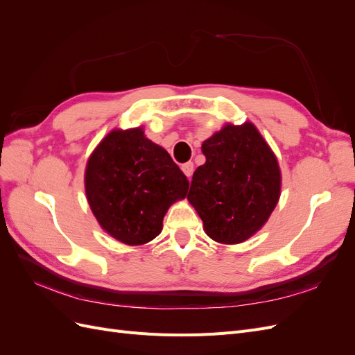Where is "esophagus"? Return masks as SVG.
<instances>
[{
  "mask_svg": "<svg viewBox=\"0 0 355 355\" xmlns=\"http://www.w3.org/2000/svg\"><path fill=\"white\" fill-rule=\"evenodd\" d=\"M182 170H184V173L188 179H191L192 173H194V164L191 163V161H188V163H185L184 166H182Z\"/></svg>",
  "mask_w": 355,
  "mask_h": 355,
  "instance_id": "1",
  "label": "esophagus"
}]
</instances>
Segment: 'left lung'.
Returning a JSON list of instances; mask_svg holds the SVG:
<instances>
[{
  "label": "left lung",
  "instance_id": "1",
  "mask_svg": "<svg viewBox=\"0 0 355 355\" xmlns=\"http://www.w3.org/2000/svg\"><path fill=\"white\" fill-rule=\"evenodd\" d=\"M206 163L192 176L188 201L209 237L220 244L249 240L270 219L282 194V170L256 125L225 124L202 142Z\"/></svg>",
  "mask_w": 355,
  "mask_h": 355
}]
</instances>
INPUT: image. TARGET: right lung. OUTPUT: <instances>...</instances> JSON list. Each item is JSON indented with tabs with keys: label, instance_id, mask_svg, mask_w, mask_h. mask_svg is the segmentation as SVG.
Here are the masks:
<instances>
[{
	"label": "right lung",
	"instance_id": "right-lung-1",
	"mask_svg": "<svg viewBox=\"0 0 355 355\" xmlns=\"http://www.w3.org/2000/svg\"><path fill=\"white\" fill-rule=\"evenodd\" d=\"M188 179L144 127L114 128L94 148L84 171L89 206L101 228L127 245H142L163 230L171 204L187 197Z\"/></svg>",
	"mask_w": 355,
	"mask_h": 355
}]
</instances>
